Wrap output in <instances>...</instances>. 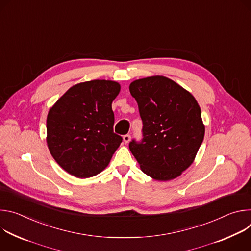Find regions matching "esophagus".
<instances>
[{
  "instance_id": "esophagus-1",
  "label": "esophagus",
  "mask_w": 251,
  "mask_h": 251,
  "mask_svg": "<svg viewBox=\"0 0 251 251\" xmlns=\"http://www.w3.org/2000/svg\"><path fill=\"white\" fill-rule=\"evenodd\" d=\"M130 140H131V136H130L129 134L124 135V136H123V141H124L125 144H128V143L130 142Z\"/></svg>"
}]
</instances>
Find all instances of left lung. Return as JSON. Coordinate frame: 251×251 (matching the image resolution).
Wrapping results in <instances>:
<instances>
[{"mask_svg": "<svg viewBox=\"0 0 251 251\" xmlns=\"http://www.w3.org/2000/svg\"><path fill=\"white\" fill-rule=\"evenodd\" d=\"M130 93L138 103L143 138L129 148L141 170L157 181H169L194 162L204 136L195 97L165 76L133 81Z\"/></svg>", "mask_w": 251, "mask_h": 251, "instance_id": "1", "label": "left lung"}]
</instances>
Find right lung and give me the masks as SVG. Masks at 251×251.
I'll return each instance as SVG.
<instances>
[{"label": "right lung", "mask_w": 251, "mask_h": 251, "mask_svg": "<svg viewBox=\"0 0 251 251\" xmlns=\"http://www.w3.org/2000/svg\"><path fill=\"white\" fill-rule=\"evenodd\" d=\"M119 91L120 84L111 80L78 83L50 109L48 146L68 174L85 178L108 166L123 140L113 131L112 101Z\"/></svg>", "instance_id": "right-lung-1"}]
</instances>
